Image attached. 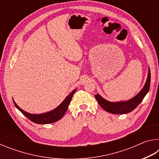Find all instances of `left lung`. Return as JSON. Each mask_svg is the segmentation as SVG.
<instances>
[{"label":"left lung","instance_id":"left-lung-1","mask_svg":"<svg viewBox=\"0 0 159 159\" xmlns=\"http://www.w3.org/2000/svg\"><path fill=\"white\" fill-rule=\"evenodd\" d=\"M150 82L151 73L149 67L147 79L146 83H145V85H144L143 88L141 90L140 92L136 96H134L133 98L129 99L128 101L111 102L104 99L99 94H97V95H95V97L97 101L98 102V104L107 112L111 113V114H126V113L131 112L140 104V102L144 99L145 95L149 92L150 88Z\"/></svg>","mask_w":159,"mask_h":159}]
</instances>
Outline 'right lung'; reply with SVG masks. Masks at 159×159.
Masks as SVG:
<instances>
[{
	"label": "right lung",
	"mask_w": 159,
	"mask_h": 159,
	"mask_svg": "<svg viewBox=\"0 0 159 159\" xmlns=\"http://www.w3.org/2000/svg\"><path fill=\"white\" fill-rule=\"evenodd\" d=\"M76 89L72 91L57 108L53 109L52 111H48L41 114H29V113L24 111L23 109H21L20 107H18V105L15 103L14 100H13V102H14V104L16 107V108L20 110L26 118H28L32 122L37 123V124H49V123L57 121V120H60L61 118L63 117V116L65 114L67 109H68L70 102H71L72 97H73L74 94L76 92Z\"/></svg>",
	"instance_id": "obj_1"
}]
</instances>
